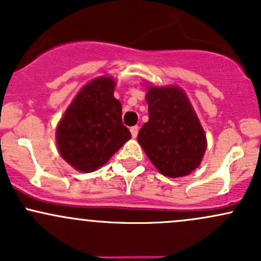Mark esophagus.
Returning <instances> with one entry per match:
<instances>
[{
	"instance_id": "obj_1",
	"label": "esophagus",
	"mask_w": 261,
	"mask_h": 261,
	"mask_svg": "<svg viewBox=\"0 0 261 261\" xmlns=\"http://www.w3.org/2000/svg\"><path fill=\"white\" fill-rule=\"evenodd\" d=\"M138 130H139V127L138 125H134V127L130 128V134L133 138H136L137 136H138Z\"/></svg>"
}]
</instances>
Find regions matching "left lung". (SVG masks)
<instances>
[{
  "instance_id": "8db88e82",
  "label": "left lung",
  "mask_w": 261,
  "mask_h": 261,
  "mask_svg": "<svg viewBox=\"0 0 261 261\" xmlns=\"http://www.w3.org/2000/svg\"><path fill=\"white\" fill-rule=\"evenodd\" d=\"M146 98L149 120L139 130L138 143L162 174H190L202 160L206 136L189 99L177 87H150Z\"/></svg>"
}]
</instances>
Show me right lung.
<instances>
[{
    "instance_id": "add662e5",
    "label": "right lung",
    "mask_w": 261,
    "mask_h": 261,
    "mask_svg": "<svg viewBox=\"0 0 261 261\" xmlns=\"http://www.w3.org/2000/svg\"><path fill=\"white\" fill-rule=\"evenodd\" d=\"M115 83L103 76L77 93L56 129L61 157L80 172H93L108 162L128 139L122 104L113 96Z\"/></svg>"
}]
</instances>
